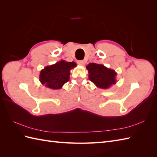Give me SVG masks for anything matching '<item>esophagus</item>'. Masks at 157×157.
I'll list each match as a JSON object with an SVG mask.
<instances>
[{
	"instance_id": "34e87169",
	"label": "esophagus",
	"mask_w": 157,
	"mask_h": 157,
	"mask_svg": "<svg viewBox=\"0 0 157 157\" xmlns=\"http://www.w3.org/2000/svg\"><path fill=\"white\" fill-rule=\"evenodd\" d=\"M78 64L79 65H85V62L83 61H78Z\"/></svg>"
}]
</instances>
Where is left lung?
I'll use <instances>...</instances> for the list:
<instances>
[{"label":"left lung","mask_w":157,"mask_h":157,"mask_svg":"<svg viewBox=\"0 0 157 157\" xmlns=\"http://www.w3.org/2000/svg\"><path fill=\"white\" fill-rule=\"evenodd\" d=\"M88 71V78L96 87L101 89H109L117 82L116 76L117 73L115 70L106 67L102 64L89 63L86 66Z\"/></svg>","instance_id":"1"}]
</instances>
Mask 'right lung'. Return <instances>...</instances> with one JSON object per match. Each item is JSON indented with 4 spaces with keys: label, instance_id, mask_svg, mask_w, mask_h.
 <instances>
[{
    "label": "right lung",
    "instance_id": "right-lung-1",
    "mask_svg": "<svg viewBox=\"0 0 157 157\" xmlns=\"http://www.w3.org/2000/svg\"><path fill=\"white\" fill-rule=\"evenodd\" d=\"M77 66L75 62L60 61L55 64L46 66L40 73L39 80L46 88L61 89L69 79L70 71Z\"/></svg>",
    "mask_w": 157,
    "mask_h": 157
}]
</instances>
